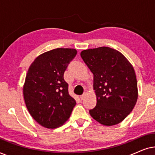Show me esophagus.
I'll list each match as a JSON object with an SVG mask.
<instances>
[{
	"label": "esophagus",
	"mask_w": 155,
	"mask_h": 155,
	"mask_svg": "<svg viewBox=\"0 0 155 155\" xmlns=\"http://www.w3.org/2000/svg\"><path fill=\"white\" fill-rule=\"evenodd\" d=\"M85 96H86V93L84 92L83 94H82V95H81V96H80V99H84V97H85Z\"/></svg>",
	"instance_id": "34e87169"
}]
</instances>
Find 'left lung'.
I'll return each mask as SVG.
<instances>
[{"mask_svg": "<svg viewBox=\"0 0 155 155\" xmlns=\"http://www.w3.org/2000/svg\"><path fill=\"white\" fill-rule=\"evenodd\" d=\"M82 60L94 75L97 104L91 116L104 126L123 121L137 102V84L133 65L121 53L101 46L83 50Z\"/></svg>", "mask_w": 155, "mask_h": 155, "instance_id": "obj_1", "label": "left lung"}]
</instances>
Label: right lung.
Wrapping results in <instances>:
<instances>
[{"instance_id": "right-lung-1", "label": "right lung", "mask_w": 155, "mask_h": 155, "mask_svg": "<svg viewBox=\"0 0 155 155\" xmlns=\"http://www.w3.org/2000/svg\"><path fill=\"white\" fill-rule=\"evenodd\" d=\"M76 54L74 48H55L39 55L29 68L23 96L29 113L41 126L51 129L61 126L76 104L63 78Z\"/></svg>"}]
</instances>
